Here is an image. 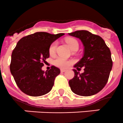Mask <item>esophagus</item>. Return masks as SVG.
I'll list each match as a JSON object with an SVG mask.
<instances>
[{
    "mask_svg": "<svg viewBox=\"0 0 123 123\" xmlns=\"http://www.w3.org/2000/svg\"><path fill=\"white\" fill-rule=\"evenodd\" d=\"M60 71L61 72H66V70L63 69V68H61Z\"/></svg>",
    "mask_w": 123,
    "mask_h": 123,
    "instance_id": "esophagus-1",
    "label": "esophagus"
}]
</instances>
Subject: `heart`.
<instances>
[{"instance_id":"b5f03b06","label":"heart","mask_w":123,"mask_h":123,"mask_svg":"<svg viewBox=\"0 0 123 123\" xmlns=\"http://www.w3.org/2000/svg\"><path fill=\"white\" fill-rule=\"evenodd\" d=\"M66 42L72 50L75 51L79 48L78 41L76 39H74V38H68L66 39ZM56 46V42H53L50 45L49 48V52L51 55H53L55 53ZM72 63H73V61L71 60H68V59L61 56L57 57L55 59V60L53 61V63L55 65L58 67L62 68H66L68 67Z\"/></svg>"}]
</instances>
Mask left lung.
I'll return each instance as SVG.
<instances>
[{"label":"left lung","instance_id":"obj_1","mask_svg":"<svg viewBox=\"0 0 123 123\" xmlns=\"http://www.w3.org/2000/svg\"><path fill=\"white\" fill-rule=\"evenodd\" d=\"M68 34L79 38L84 47L83 57L74 65L77 70L84 67V72L80 74L73 70L74 77L68 82L70 87L80 96L95 95L104 88L109 77L112 67L111 51L102 37L87 30Z\"/></svg>","mask_w":123,"mask_h":123}]
</instances>
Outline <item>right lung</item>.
Wrapping results in <instances>:
<instances>
[{
	"instance_id": "obj_1",
	"label": "right lung",
	"mask_w": 123,
	"mask_h": 123,
	"mask_svg": "<svg viewBox=\"0 0 123 123\" xmlns=\"http://www.w3.org/2000/svg\"><path fill=\"white\" fill-rule=\"evenodd\" d=\"M64 34H51L40 32L21 38L12 53L11 73L22 92L32 97L49 93L60 70L52 66L49 70H42L46 59L49 57L52 43Z\"/></svg>"
}]
</instances>
